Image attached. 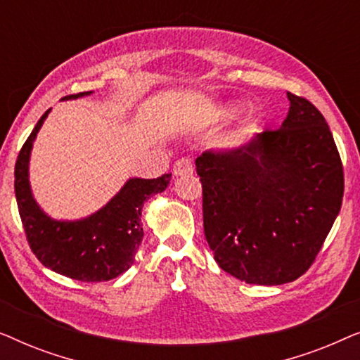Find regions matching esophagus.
Returning <instances> with one entry per match:
<instances>
[{
    "label": "esophagus",
    "mask_w": 360,
    "mask_h": 360,
    "mask_svg": "<svg viewBox=\"0 0 360 360\" xmlns=\"http://www.w3.org/2000/svg\"><path fill=\"white\" fill-rule=\"evenodd\" d=\"M193 174V164H191L190 159H180L175 162L174 165V175L181 176V175H191Z\"/></svg>",
    "instance_id": "34e87169"
}]
</instances>
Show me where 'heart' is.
Wrapping results in <instances>:
<instances>
[{"label":"heart","instance_id":"heart-1","mask_svg":"<svg viewBox=\"0 0 360 360\" xmlns=\"http://www.w3.org/2000/svg\"><path fill=\"white\" fill-rule=\"evenodd\" d=\"M226 115H229V111H226Z\"/></svg>","mask_w":360,"mask_h":360}]
</instances>
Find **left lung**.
Wrapping results in <instances>:
<instances>
[{
	"label": "left lung",
	"instance_id": "1",
	"mask_svg": "<svg viewBox=\"0 0 360 360\" xmlns=\"http://www.w3.org/2000/svg\"><path fill=\"white\" fill-rule=\"evenodd\" d=\"M287 96L280 129L195 160L205 238L219 267L245 283L302 277L342 203V164L326 120L304 98Z\"/></svg>",
	"mask_w": 360,
	"mask_h": 360
}]
</instances>
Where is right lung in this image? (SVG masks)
<instances>
[{
	"instance_id": "1",
	"label": "right lung",
	"mask_w": 360,
	"mask_h": 360,
	"mask_svg": "<svg viewBox=\"0 0 360 360\" xmlns=\"http://www.w3.org/2000/svg\"><path fill=\"white\" fill-rule=\"evenodd\" d=\"M93 91L65 96H88ZM51 110L44 112L24 142L14 167V191L27 243L36 257L53 272L80 282H106L124 274L134 264L144 238L142 206L150 196L162 193L172 174L159 179H129L108 203L86 218L53 219L34 198L29 184V160L37 132Z\"/></svg>"
}]
</instances>
